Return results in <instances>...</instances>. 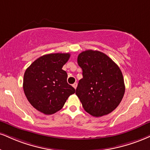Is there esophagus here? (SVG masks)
Here are the masks:
<instances>
[{
    "mask_svg": "<svg viewBox=\"0 0 150 150\" xmlns=\"http://www.w3.org/2000/svg\"><path fill=\"white\" fill-rule=\"evenodd\" d=\"M77 82H75V83H74V84H73V86L74 88H75V89H76V88H77Z\"/></svg>",
    "mask_w": 150,
    "mask_h": 150,
    "instance_id": "obj_1",
    "label": "esophagus"
}]
</instances>
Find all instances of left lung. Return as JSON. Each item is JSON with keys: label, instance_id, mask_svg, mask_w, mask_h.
I'll list each match as a JSON object with an SVG mask.
<instances>
[{"label": "left lung", "instance_id": "obj_1", "mask_svg": "<svg viewBox=\"0 0 150 150\" xmlns=\"http://www.w3.org/2000/svg\"><path fill=\"white\" fill-rule=\"evenodd\" d=\"M83 78L79 81L76 95L84 110L93 117L112 112L123 98L125 85L119 66L105 54L86 50L77 57Z\"/></svg>", "mask_w": 150, "mask_h": 150}]
</instances>
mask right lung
Returning a JSON list of instances; mask_svg holds the SVG:
<instances>
[{"label":"right lung","instance_id":"add662e5","mask_svg":"<svg viewBox=\"0 0 150 150\" xmlns=\"http://www.w3.org/2000/svg\"><path fill=\"white\" fill-rule=\"evenodd\" d=\"M69 53L49 54L33 61L25 71L23 88L27 99L36 110L52 115L64 107L75 89L67 82V73L62 69Z\"/></svg>","mask_w":150,"mask_h":150}]
</instances>
